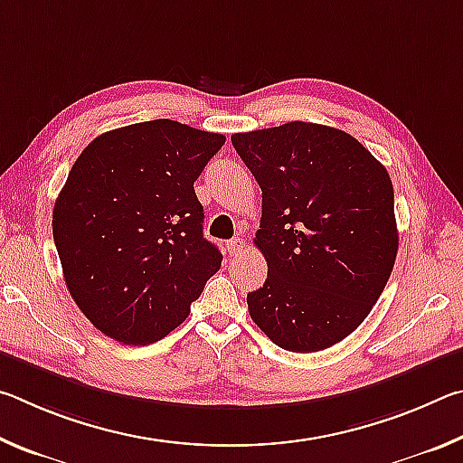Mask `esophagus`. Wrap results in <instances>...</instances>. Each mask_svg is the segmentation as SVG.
<instances>
[{"label": "esophagus", "mask_w": 463, "mask_h": 463, "mask_svg": "<svg viewBox=\"0 0 463 463\" xmlns=\"http://www.w3.org/2000/svg\"><path fill=\"white\" fill-rule=\"evenodd\" d=\"M226 249H229V255L231 257H237L241 253V250H242V239L239 237V234H237V237H232L229 242H226Z\"/></svg>", "instance_id": "esophagus-1"}]
</instances>
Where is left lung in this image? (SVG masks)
<instances>
[{"label":"left lung","mask_w":463,"mask_h":463,"mask_svg":"<svg viewBox=\"0 0 463 463\" xmlns=\"http://www.w3.org/2000/svg\"><path fill=\"white\" fill-rule=\"evenodd\" d=\"M263 194L255 245L268 261L247 294L253 323L286 351L315 354L370 315L398 253L386 167L347 132L312 122L237 132Z\"/></svg>","instance_id":"left-lung-1"}]
</instances>
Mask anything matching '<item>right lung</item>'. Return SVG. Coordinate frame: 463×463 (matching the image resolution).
<instances>
[{"mask_svg":"<svg viewBox=\"0 0 463 463\" xmlns=\"http://www.w3.org/2000/svg\"><path fill=\"white\" fill-rule=\"evenodd\" d=\"M224 140L161 118L104 132L77 156L54 202L52 237L69 294L104 335L163 339L221 269L194 182Z\"/></svg>","mask_w":463,"mask_h":463,"instance_id":"right-lung-1","label":"right lung"}]
</instances>
